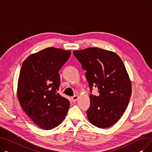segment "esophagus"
I'll use <instances>...</instances> for the list:
<instances>
[{
  "instance_id": "34e87169",
  "label": "esophagus",
  "mask_w": 152,
  "mask_h": 152,
  "mask_svg": "<svg viewBox=\"0 0 152 152\" xmlns=\"http://www.w3.org/2000/svg\"><path fill=\"white\" fill-rule=\"evenodd\" d=\"M78 96H77V95H75V96H72V97H71V99H72V101L73 102L76 101L77 100H78Z\"/></svg>"
}]
</instances>
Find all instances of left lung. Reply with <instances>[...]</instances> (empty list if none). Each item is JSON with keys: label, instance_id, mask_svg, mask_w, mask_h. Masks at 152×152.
I'll list each match as a JSON object with an SVG mask.
<instances>
[{"label": "left lung", "instance_id": "left-lung-1", "mask_svg": "<svg viewBox=\"0 0 152 152\" xmlns=\"http://www.w3.org/2000/svg\"><path fill=\"white\" fill-rule=\"evenodd\" d=\"M73 53L86 70L90 92L96 87L99 93L90 94L89 121L99 128L112 126L126 110L131 96V81L122 60L114 52L99 48Z\"/></svg>", "mask_w": 152, "mask_h": 152}]
</instances>
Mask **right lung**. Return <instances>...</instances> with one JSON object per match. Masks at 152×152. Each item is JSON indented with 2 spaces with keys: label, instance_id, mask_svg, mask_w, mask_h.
I'll return each mask as SVG.
<instances>
[{
  "label": "right lung",
  "instance_id": "right-lung-1",
  "mask_svg": "<svg viewBox=\"0 0 152 152\" xmlns=\"http://www.w3.org/2000/svg\"><path fill=\"white\" fill-rule=\"evenodd\" d=\"M70 53L50 47L30 55L23 62L18 97L25 113L44 129L58 126L69 108V101L58 91L61 82L59 71Z\"/></svg>",
  "mask_w": 152,
  "mask_h": 152
}]
</instances>
